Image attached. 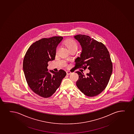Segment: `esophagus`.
Returning a JSON list of instances; mask_svg holds the SVG:
<instances>
[{"instance_id": "1", "label": "esophagus", "mask_w": 134, "mask_h": 134, "mask_svg": "<svg viewBox=\"0 0 134 134\" xmlns=\"http://www.w3.org/2000/svg\"><path fill=\"white\" fill-rule=\"evenodd\" d=\"M66 74L67 75H69V74H71V72L69 71H66Z\"/></svg>"}]
</instances>
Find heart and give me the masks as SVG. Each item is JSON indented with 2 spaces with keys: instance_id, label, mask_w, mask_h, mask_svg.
<instances>
[{
  "instance_id": "obj_1",
  "label": "heart",
  "mask_w": 134,
  "mask_h": 134,
  "mask_svg": "<svg viewBox=\"0 0 134 134\" xmlns=\"http://www.w3.org/2000/svg\"><path fill=\"white\" fill-rule=\"evenodd\" d=\"M65 44L69 51L71 50L76 51L77 50V43L73 39L69 38L66 40V41H65Z\"/></svg>"
}]
</instances>
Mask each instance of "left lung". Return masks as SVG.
Listing matches in <instances>:
<instances>
[{"label": "left lung", "instance_id": "obj_1", "mask_svg": "<svg viewBox=\"0 0 134 134\" xmlns=\"http://www.w3.org/2000/svg\"><path fill=\"white\" fill-rule=\"evenodd\" d=\"M74 38L82 47L80 57L76 59V67L87 69L90 72L85 76L77 71L79 79L76 85L87 96L99 94L107 87L113 71V65L107 48L102 43L85 35H78Z\"/></svg>", "mask_w": 134, "mask_h": 134}]
</instances>
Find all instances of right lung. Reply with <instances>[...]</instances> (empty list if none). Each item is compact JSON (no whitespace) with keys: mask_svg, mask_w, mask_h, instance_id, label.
<instances>
[{"mask_svg":"<svg viewBox=\"0 0 134 134\" xmlns=\"http://www.w3.org/2000/svg\"><path fill=\"white\" fill-rule=\"evenodd\" d=\"M63 40L61 36L43 38L33 43L26 52L23 68L29 86L38 96L48 98L55 92L66 73L48 71V62L55 60L56 49Z\"/></svg>","mask_w":134,"mask_h":134,"instance_id":"obj_1","label":"right lung"}]
</instances>
